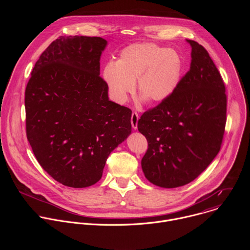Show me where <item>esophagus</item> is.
I'll return each mask as SVG.
<instances>
[{
  "label": "esophagus",
  "instance_id": "1",
  "mask_svg": "<svg viewBox=\"0 0 250 250\" xmlns=\"http://www.w3.org/2000/svg\"><path fill=\"white\" fill-rule=\"evenodd\" d=\"M138 120H139V116L136 112H133L131 114V119H130V123H131V126L132 128L136 129L137 128V123H138Z\"/></svg>",
  "mask_w": 250,
  "mask_h": 250
}]
</instances>
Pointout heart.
<instances>
[{"label":"heart","instance_id":"obj_1","mask_svg":"<svg viewBox=\"0 0 250 250\" xmlns=\"http://www.w3.org/2000/svg\"><path fill=\"white\" fill-rule=\"evenodd\" d=\"M183 73V59L179 52L155 43H135L125 48L116 63H108L103 77L111 93L126 101L134 90L148 104L168 99L177 89Z\"/></svg>","mask_w":250,"mask_h":250}]
</instances>
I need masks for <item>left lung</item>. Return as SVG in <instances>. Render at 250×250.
<instances>
[{"label": "left lung", "instance_id": "8db88e82", "mask_svg": "<svg viewBox=\"0 0 250 250\" xmlns=\"http://www.w3.org/2000/svg\"><path fill=\"white\" fill-rule=\"evenodd\" d=\"M192 46L188 72L175 92L137 123L148 148L141 159L146 179L162 188L184 186L219 153L227 122L224 80L204 46Z\"/></svg>", "mask_w": 250, "mask_h": 250}]
</instances>
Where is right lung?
Here are the masks:
<instances>
[{
  "instance_id": "obj_1",
  "label": "right lung",
  "mask_w": 250,
  "mask_h": 250,
  "mask_svg": "<svg viewBox=\"0 0 250 250\" xmlns=\"http://www.w3.org/2000/svg\"><path fill=\"white\" fill-rule=\"evenodd\" d=\"M106 41L59 37L25 88L26 136L41 166L64 186L96 184L110 153L130 134L131 111L109 100L100 76Z\"/></svg>"
}]
</instances>
